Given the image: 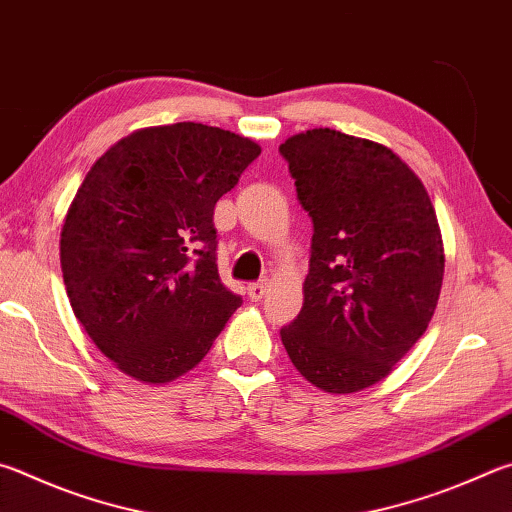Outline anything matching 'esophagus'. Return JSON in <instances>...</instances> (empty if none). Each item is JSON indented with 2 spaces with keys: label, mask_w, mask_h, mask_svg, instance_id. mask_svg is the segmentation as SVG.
Masks as SVG:
<instances>
[{
  "label": "esophagus",
  "mask_w": 512,
  "mask_h": 512,
  "mask_svg": "<svg viewBox=\"0 0 512 512\" xmlns=\"http://www.w3.org/2000/svg\"><path fill=\"white\" fill-rule=\"evenodd\" d=\"M268 293V282H257V284H248V297L253 302L264 300V295Z\"/></svg>",
  "instance_id": "esophagus-1"
}]
</instances>
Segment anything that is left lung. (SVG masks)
I'll use <instances>...</instances> for the list:
<instances>
[{"label":"left lung","mask_w":512,"mask_h":512,"mask_svg":"<svg viewBox=\"0 0 512 512\" xmlns=\"http://www.w3.org/2000/svg\"><path fill=\"white\" fill-rule=\"evenodd\" d=\"M313 221L297 318L280 331L295 369L331 394L376 385L430 324L443 239L425 185L389 147L320 127L280 145Z\"/></svg>","instance_id":"left-lung-1"}]
</instances>
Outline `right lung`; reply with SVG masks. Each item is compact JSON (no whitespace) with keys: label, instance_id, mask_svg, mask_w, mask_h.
<instances>
[{"label":"right lung","instance_id":"1","mask_svg":"<svg viewBox=\"0 0 512 512\" xmlns=\"http://www.w3.org/2000/svg\"><path fill=\"white\" fill-rule=\"evenodd\" d=\"M262 154L201 123L145 127L91 165L60 232L64 286L87 336L150 385L188 374L241 297L217 271V201Z\"/></svg>","mask_w":512,"mask_h":512}]
</instances>
